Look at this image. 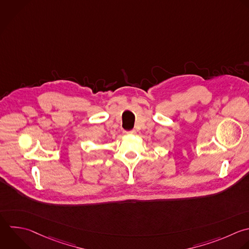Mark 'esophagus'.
I'll list each match as a JSON object with an SVG mask.
<instances>
[{"instance_id": "1", "label": "esophagus", "mask_w": 249, "mask_h": 249, "mask_svg": "<svg viewBox=\"0 0 249 249\" xmlns=\"http://www.w3.org/2000/svg\"><path fill=\"white\" fill-rule=\"evenodd\" d=\"M125 135H132V134H135V130H130V131H124V132Z\"/></svg>"}]
</instances>
